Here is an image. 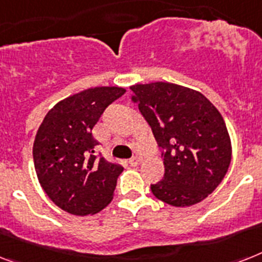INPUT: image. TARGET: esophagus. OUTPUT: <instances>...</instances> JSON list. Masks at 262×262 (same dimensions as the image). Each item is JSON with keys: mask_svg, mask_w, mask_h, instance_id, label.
Here are the masks:
<instances>
[{"mask_svg": "<svg viewBox=\"0 0 262 262\" xmlns=\"http://www.w3.org/2000/svg\"><path fill=\"white\" fill-rule=\"evenodd\" d=\"M140 161H141V159L138 156H133L132 159H129V164L132 165V167H136V165L140 164Z\"/></svg>", "mask_w": 262, "mask_h": 262, "instance_id": "34e87169", "label": "esophagus"}]
</instances>
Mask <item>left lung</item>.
<instances>
[{"mask_svg": "<svg viewBox=\"0 0 262 262\" xmlns=\"http://www.w3.org/2000/svg\"><path fill=\"white\" fill-rule=\"evenodd\" d=\"M130 90L163 150L165 172L150 184L153 195L175 207L203 201L222 182L231 160L221 113L203 94L173 83L135 84Z\"/></svg>", "mask_w": 262, "mask_h": 262, "instance_id": "1", "label": "left lung"}]
</instances>
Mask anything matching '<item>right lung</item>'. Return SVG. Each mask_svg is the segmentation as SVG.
I'll use <instances>...</instances> for the list:
<instances>
[{
	"label": "right lung",
	"mask_w": 262,
	"mask_h": 262,
	"mask_svg": "<svg viewBox=\"0 0 262 262\" xmlns=\"http://www.w3.org/2000/svg\"><path fill=\"white\" fill-rule=\"evenodd\" d=\"M122 87H94L71 95L47 113L33 144V161L42 190L74 215H90L109 205L124 171L97 153L93 127Z\"/></svg>",
	"instance_id": "right-lung-1"
}]
</instances>
